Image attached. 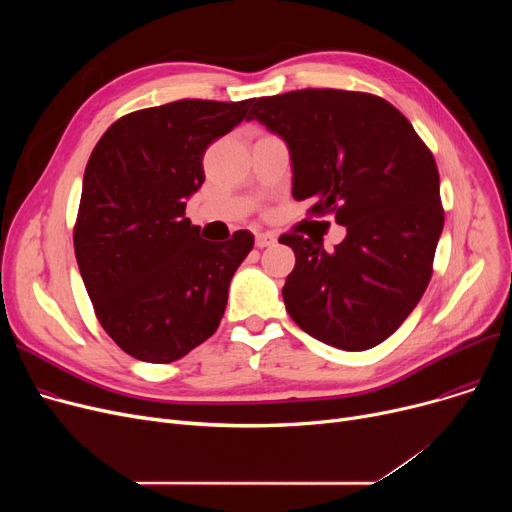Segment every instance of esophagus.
<instances>
[{"mask_svg": "<svg viewBox=\"0 0 512 512\" xmlns=\"http://www.w3.org/2000/svg\"><path fill=\"white\" fill-rule=\"evenodd\" d=\"M274 242H276V234L274 232H257L255 234V245L259 249L270 247V245H274Z\"/></svg>", "mask_w": 512, "mask_h": 512, "instance_id": "esophagus-1", "label": "esophagus"}]
</instances>
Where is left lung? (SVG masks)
<instances>
[{"mask_svg":"<svg viewBox=\"0 0 512 512\" xmlns=\"http://www.w3.org/2000/svg\"><path fill=\"white\" fill-rule=\"evenodd\" d=\"M288 143L292 197L307 215L332 213L346 238L286 232L297 265L282 288L288 315L313 338L367 351L392 336L432 280L444 228L436 159L386 99L342 89H301L251 101Z\"/></svg>","mask_w":512,"mask_h":512,"instance_id":"1","label":"left lung"}]
</instances>
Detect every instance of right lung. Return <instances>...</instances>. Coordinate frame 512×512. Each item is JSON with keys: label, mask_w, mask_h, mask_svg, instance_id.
Listing matches in <instances>:
<instances>
[{"label": "right lung", "mask_w": 512, "mask_h": 512, "mask_svg": "<svg viewBox=\"0 0 512 512\" xmlns=\"http://www.w3.org/2000/svg\"><path fill=\"white\" fill-rule=\"evenodd\" d=\"M251 99H180L118 118L95 145L74 222V253L101 328L124 353L172 363L224 317L228 286L255 238L222 245L184 218L205 180L203 155Z\"/></svg>", "instance_id": "1"}]
</instances>
